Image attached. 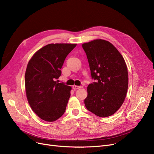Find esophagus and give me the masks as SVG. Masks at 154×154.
I'll return each mask as SVG.
<instances>
[{
  "label": "esophagus",
  "mask_w": 154,
  "mask_h": 154,
  "mask_svg": "<svg viewBox=\"0 0 154 154\" xmlns=\"http://www.w3.org/2000/svg\"><path fill=\"white\" fill-rule=\"evenodd\" d=\"M82 86H75V85H73V86H72V88L74 89V90H76V89H80V88H82Z\"/></svg>",
  "instance_id": "1"
}]
</instances>
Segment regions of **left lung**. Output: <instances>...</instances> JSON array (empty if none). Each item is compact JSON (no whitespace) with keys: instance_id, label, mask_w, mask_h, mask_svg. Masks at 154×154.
Instances as JSON below:
<instances>
[{"instance_id":"8db88e82","label":"left lung","mask_w":154,"mask_h":154,"mask_svg":"<svg viewBox=\"0 0 154 154\" xmlns=\"http://www.w3.org/2000/svg\"><path fill=\"white\" fill-rule=\"evenodd\" d=\"M91 75L96 81L88 86L86 109L100 117H109L121 106L128 87L126 63L109 41L97 39L82 44Z\"/></svg>"}]
</instances>
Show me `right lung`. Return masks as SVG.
<instances>
[{
    "label": "right lung",
    "mask_w": 154,
    "mask_h": 154,
    "mask_svg": "<svg viewBox=\"0 0 154 154\" xmlns=\"http://www.w3.org/2000/svg\"><path fill=\"white\" fill-rule=\"evenodd\" d=\"M76 45L48 44L28 62L25 76L27 100L32 110L44 121H55L65 112L72 88L56 80L61 75L66 57Z\"/></svg>",
    "instance_id": "1"
}]
</instances>
